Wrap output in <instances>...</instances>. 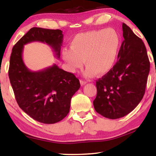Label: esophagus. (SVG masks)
Returning a JSON list of instances; mask_svg holds the SVG:
<instances>
[{
	"label": "esophagus",
	"mask_w": 156,
	"mask_h": 156,
	"mask_svg": "<svg viewBox=\"0 0 156 156\" xmlns=\"http://www.w3.org/2000/svg\"><path fill=\"white\" fill-rule=\"evenodd\" d=\"M80 84H81V86H83V85H84V84H86L87 83V81H85V80H80Z\"/></svg>",
	"instance_id": "1"
}]
</instances>
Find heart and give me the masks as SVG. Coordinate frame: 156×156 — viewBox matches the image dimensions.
<instances>
[{
    "label": "heart",
    "instance_id": "b5f03b06",
    "mask_svg": "<svg viewBox=\"0 0 156 156\" xmlns=\"http://www.w3.org/2000/svg\"><path fill=\"white\" fill-rule=\"evenodd\" d=\"M119 46L120 37L113 29L90 31L76 35L62 56L72 72L82 68L84 61L86 76L104 75L114 66Z\"/></svg>",
    "mask_w": 156,
    "mask_h": 156
}]
</instances>
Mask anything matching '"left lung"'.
<instances>
[{
	"label": "left lung",
	"instance_id": "left-lung-1",
	"mask_svg": "<svg viewBox=\"0 0 156 156\" xmlns=\"http://www.w3.org/2000/svg\"><path fill=\"white\" fill-rule=\"evenodd\" d=\"M122 42L118 61L110 71L96 82L95 111L103 117L116 119L131 112L143 98L150 63L141 39L122 23Z\"/></svg>",
	"mask_w": 156,
	"mask_h": 156
}]
</instances>
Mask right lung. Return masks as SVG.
I'll use <instances>...</instances> for the list:
<instances>
[{"label":"right lung","instance_id":"right-lung-1","mask_svg":"<svg viewBox=\"0 0 156 156\" xmlns=\"http://www.w3.org/2000/svg\"><path fill=\"white\" fill-rule=\"evenodd\" d=\"M63 36L59 29L33 27L14 45L10 58L9 77L19 107L45 124L55 123L67 116L71 98L80 84L74 74L56 64L38 72L30 71L23 60V48L33 41L46 43L59 58Z\"/></svg>","mask_w":156,"mask_h":156}]
</instances>
